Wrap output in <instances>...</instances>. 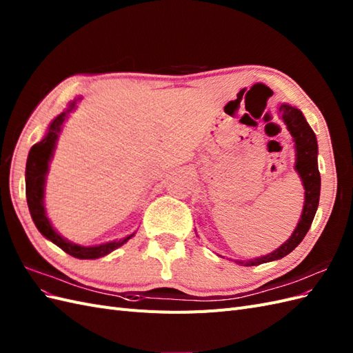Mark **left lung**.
Masks as SVG:
<instances>
[{
  "label": "left lung",
  "mask_w": 353,
  "mask_h": 353,
  "mask_svg": "<svg viewBox=\"0 0 353 353\" xmlns=\"http://www.w3.org/2000/svg\"><path fill=\"white\" fill-rule=\"evenodd\" d=\"M279 114L295 142V170L299 172L304 185L303 212L297 227H295L294 233L287 242H283L276 251L259 256V259L250 261H236L242 265H259L263 263L281 260L285 255L294 251L309 232L319 205L321 175L318 169V142L315 132L312 130L299 108L291 107L288 103H281Z\"/></svg>",
  "instance_id": "1"
}]
</instances>
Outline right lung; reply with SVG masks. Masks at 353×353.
Returning <instances> with one entry per match:
<instances>
[{
	"mask_svg": "<svg viewBox=\"0 0 353 353\" xmlns=\"http://www.w3.org/2000/svg\"><path fill=\"white\" fill-rule=\"evenodd\" d=\"M75 103H77V99L72 101L70 103V107L63 112H61L59 116L50 123L46 137L38 142V144L32 145L30 154H28L26 172H25L26 200H28V208H30L34 224L37 225V228L40 230V233L46 237V239L52 241L54 245H58L61 250H63L66 254L75 256V259L92 260V259H99V256H103L112 252L114 250H117L119 246L126 243L135 233L123 237L120 241H112V242H107L97 246H81V245L66 241L65 237H62L52 227L49 218L46 215V209H44L46 175H47V170H49V163L53 156L61 128L63 125V121L66 120V117H68V114L75 108Z\"/></svg>",
	"mask_w": 353,
	"mask_h": 353,
	"instance_id": "obj_1",
	"label": "right lung"
}]
</instances>
